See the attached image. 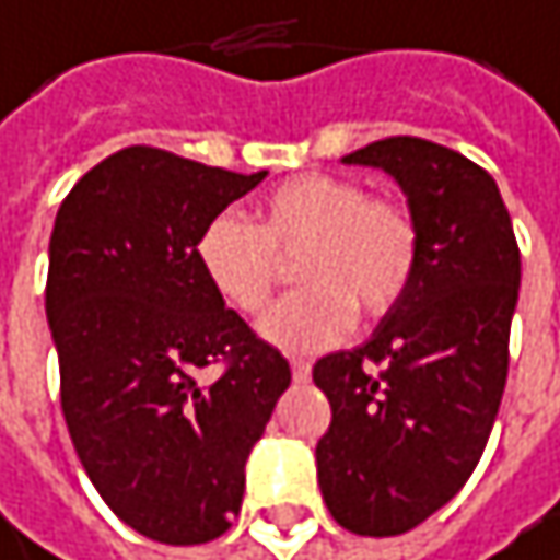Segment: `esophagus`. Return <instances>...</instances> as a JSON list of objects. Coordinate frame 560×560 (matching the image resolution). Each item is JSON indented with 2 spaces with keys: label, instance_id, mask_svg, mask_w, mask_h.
<instances>
[{
  "label": "esophagus",
  "instance_id": "1",
  "mask_svg": "<svg viewBox=\"0 0 560 560\" xmlns=\"http://www.w3.org/2000/svg\"><path fill=\"white\" fill-rule=\"evenodd\" d=\"M292 381H295V384H308V381H312V361L292 358Z\"/></svg>",
  "mask_w": 560,
  "mask_h": 560
}]
</instances>
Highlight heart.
<instances>
[{"label": "heart", "instance_id": "1", "mask_svg": "<svg viewBox=\"0 0 560 560\" xmlns=\"http://www.w3.org/2000/svg\"><path fill=\"white\" fill-rule=\"evenodd\" d=\"M302 292L278 302L258 335L278 351L315 354L345 341L358 308L390 312L410 289L420 261L417 219L390 199L328 173H308L271 189L258 206V225L225 209L196 235L192 255L209 289L235 312L268 305L278 258L299 252Z\"/></svg>", "mask_w": 560, "mask_h": 560}]
</instances>
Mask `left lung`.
<instances>
[{
	"mask_svg": "<svg viewBox=\"0 0 560 560\" xmlns=\"http://www.w3.org/2000/svg\"><path fill=\"white\" fill-rule=\"evenodd\" d=\"M377 166L407 196L420 261L374 335L315 364L331 400L318 440L328 512L354 535H404L472 476L509 377L522 255L495 179L420 137L374 140L345 156Z\"/></svg>",
	"mask_w": 560,
	"mask_h": 560,
	"instance_id": "8db88e82",
	"label": "left lung"
}]
</instances>
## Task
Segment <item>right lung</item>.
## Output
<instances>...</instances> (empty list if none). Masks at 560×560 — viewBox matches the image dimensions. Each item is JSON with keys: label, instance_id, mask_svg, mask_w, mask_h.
Listing matches in <instances>:
<instances>
[{"label": "right lung", "instance_id": "right-lung-1", "mask_svg": "<svg viewBox=\"0 0 560 560\" xmlns=\"http://www.w3.org/2000/svg\"><path fill=\"white\" fill-rule=\"evenodd\" d=\"M268 173L127 147L65 196L45 315L74 453L110 512L163 545H202L238 515L245 463L292 384L202 278L199 229ZM226 361L215 382L201 368Z\"/></svg>", "mask_w": 560, "mask_h": 560}]
</instances>
